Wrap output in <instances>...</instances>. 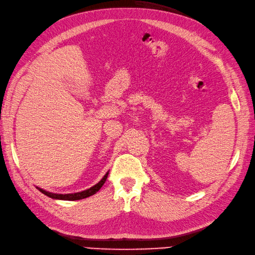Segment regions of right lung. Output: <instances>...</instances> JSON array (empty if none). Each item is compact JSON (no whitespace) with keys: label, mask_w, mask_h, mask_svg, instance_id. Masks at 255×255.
Masks as SVG:
<instances>
[{"label":"right lung","mask_w":255,"mask_h":255,"mask_svg":"<svg viewBox=\"0 0 255 255\" xmlns=\"http://www.w3.org/2000/svg\"><path fill=\"white\" fill-rule=\"evenodd\" d=\"M108 174L109 171H107V173L104 175L103 179H101L97 184H95L92 188H89L87 190H84L82 192H77V193H69V194H58V193H52V192H49L43 190L41 188H39V186H36V188L43 193L44 195L49 196L50 199H53V200H62V201H77V200H83V199H86V197L92 196L94 194L97 193V192L101 189V186H103L106 182L107 178H108Z\"/></svg>","instance_id":"right-lung-1"}]
</instances>
